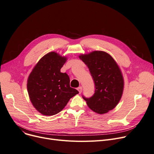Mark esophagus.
I'll return each instance as SVG.
<instances>
[{"mask_svg": "<svg viewBox=\"0 0 154 154\" xmlns=\"http://www.w3.org/2000/svg\"><path fill=\"white\" fill-rule=\"evenodd\" d=\"M77 90H78L80 94V93L82 92V87H78V88H77Z\"/></svg>", "mask_w": 154, "mask_h": 154, "instance_id": "esophagus-1", "label": "esophagus"}]
</instances>
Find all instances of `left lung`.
Here are the masks:
<instances>
[{
	"mask_svg": "<svg viewBox=\"0 0 154 154\" xmlns=\"http://www.w3.org/2000/svg\"><path fill=\"white\" fill-rule=\"evenodd\" d=\"M79 58L87 66L95 84L92 97L82 95L88 107L99 114L114 109L124 89L123 77L116 61L103 51H94L80 55Z\"/></svg>",
	"mask_w": 154,
	"mask_h": 154,
	"instance_id": "obj_1",
	"label": "left lung"
}]
</instances>
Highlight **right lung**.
<instances>
[{
	"label": "right lung",
	"mask_w": 154,
	"mask_h": 154,
	"mask_svg": "<svg viewBox=\"0 0 154 154\" xmlns=\"http://www.w3.org/2000/svg\"><path fill=\"white\" fill-rule=\"evenodd\" d=\"M66 57L54 52L48 53L36 64L29 76L27 91L34 107L44 116L60 112L72 97L79 94L70 87V79L60 69Z\"/></svg>",
	"instance_id": "add662e5"
}]
</instances>
